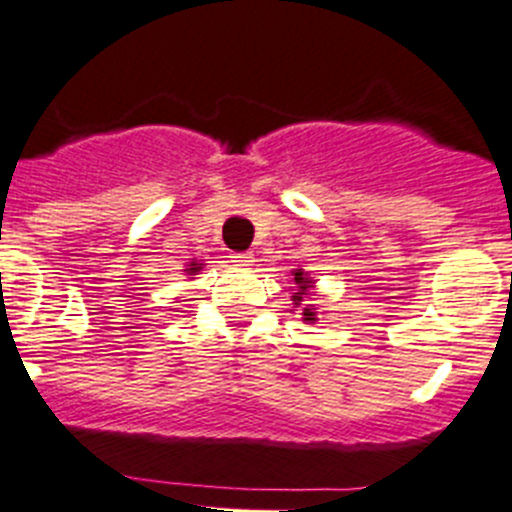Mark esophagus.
<instances>
[{
  "label": "esophagus",
  "mask_w": 512,
  "mask_h": 512,
  "mask_svg": "<svg viewBox=\"0 0 512 512\" xmlns=\"http://www.w3.org/2000/svg\"><path fill=\"white\" fill-rule=\"evenodd\" d=\"M232 262H234V265L247 267V265H252V262H255V255H252V252H234Z\"/></svg>",
  "instance_id": "obj_1"
}]
</instances>
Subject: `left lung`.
Masks as SVG:
<instances>
[{
  "label": "left lung",
  "instance_id": "8db88e82",
  "mask_svg": "<svg viewBox=\"0 0 512 512\" xmlns=\"http://www.w3.org/2000/svg\"><path fill=\"white\" fill-rule=\"evenodd\" d=\"M295 285H298V293H293V308L303 310L305 321H315V318H313V308H310V305H305V298H308L310 280L305 278L303 272H295Z\"/></svg>",
  "mask_w": 512,
  "mask_h": 512
}]
</instances>
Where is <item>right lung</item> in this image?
Instances as JSON below:
<instances>
[{"label":"right lung","instance_id":"right-lung-1","mask_svg":"<svg viewBox=\"0 0 512 512\" xmlns=\"http://www.w3.org/2000/svg\"><path fill=\"white\" fill-rule=\"evenodd\" d=\"M199 270H202V267H199V265H197V262H194V265H191V267H189V270H186V272H199Z\"/></svg>","mask_w":512,"mask_h":512}]
</instances>
